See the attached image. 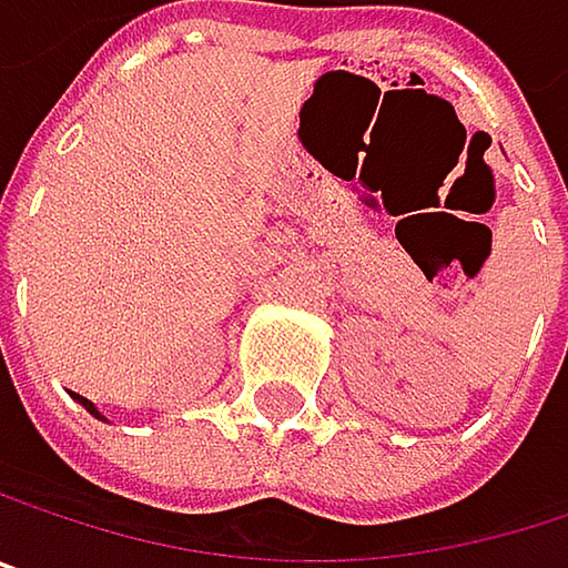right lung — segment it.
Returning <instances> with one entry per match:
<instances>
[{"mask_svg": "<svg viewBox=\"0 0 568 568\" xmlns=\"http://www.w3.org/2000/svg\"><path fill=\"white\" fill-rule=\"evenodd\" d=\"M72 399H79V403H82V406H85V413H92V416H95V419H102V423H105V416H102V413H99V409H95V403H89V399H85V396H75V393H72Z\"/></svg>", "mask_w": 568, "mask_h": 568, "instance_id": "right-lung-1", "label": "right lung"}]
</instances>
